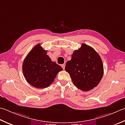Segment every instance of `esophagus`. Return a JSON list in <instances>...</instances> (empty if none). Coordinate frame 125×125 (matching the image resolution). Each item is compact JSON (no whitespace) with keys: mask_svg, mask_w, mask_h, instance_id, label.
Listing matches in <instances>:
<instances>
[{"mask_svg":"<svg viewBox=\"0 0 125 125\" xmlns=\"http://www.w3.org/2000/svg\"><path fill=\"white\" fill-rule=\"evenodd\" d=\"M65 64H63L62 65V67L63 68V69H65Z\"/></svg>","mask_w":125,"mask_h":125,"instance_id":"esophagus-1","label":"esophagus"}]
</instances>
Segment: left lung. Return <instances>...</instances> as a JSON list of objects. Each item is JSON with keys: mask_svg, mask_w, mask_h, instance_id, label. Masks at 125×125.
<instances>
[{"mask_svg": "<svg viewBox=\"0 0 125 125\" xmlns=\"http://www.w3.org/2000/svg\"><path fill=\"white\" fill-rule=\"evenodd\" d=\"M65 70L75 86L84 92L96 87L104 75L100 56L93 48L84 43L74 51L72 59L66 63Z\"/></svg>", "mask_w": 125, "mask_h": 125, "instance_id": "left-lung-1", "label": "left lung"}]
</instances>
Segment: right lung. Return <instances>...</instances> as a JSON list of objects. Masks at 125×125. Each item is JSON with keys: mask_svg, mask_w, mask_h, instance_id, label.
Listing matches in <instances>:
<instances>
[{"mask_svg": "<svg viewBox=\"0 0 125 125\" xmlns=\"http://www.w3.org/2000/svg\"><path fill=\"white\" fill-rule=\"evenodd\" d=\"M40 44H37L26 56L22 65L24 77L29 84L37 88H45L52 83L62 68L46 54Z\"/></svg>", "mask_w": 125, "mask_h": 125, "instance_id": "right-lung-1", "label": "right lung"}]
</instances>
